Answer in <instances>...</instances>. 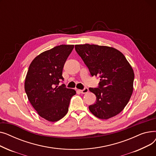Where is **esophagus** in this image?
Masks as SVG:
<instances>
[{"label": "esophagus", "mask_w": 156, "mask_h": 156, "mask_svg": "<svg viewBox=\"0 0 156 156\" xmlns=\"http://www.w3.org/2000/svg\"><path fill=\"white\" fill-rule=\"evenodd\" d=\"M80 92L81 94H87L88 92V88H85L83 90H80Z\"/></svg>", "instance_id": "34e87169"}]
</instances>
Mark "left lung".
Returning a JSON list of instances; mask_svg holds the SVG:
<instances>
[{
	"label": "left lung",
	"instance_id": "obj_1",
	"mask_svg": "<svg viewBox=\"0 0 156 156\" xmlns=\"http://www.w3.org/2000/svg\"><path fill=\"white\" fill-rule=\"evenodd\" d=\"M75 50L91 75L100 78L99 88H90L97 101L88 108L102 119L124 109L133 90L134 72L125 55L116 48L97 45H75Z\"/></svg>",
	"mask_w": 156,
	"mask_h": 156
}]
</instances>
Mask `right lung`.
<instances>
[{
	"label": "right lung",
	"mask_w": 156,
	"mask_h": 156,
	"mask_svg": "<svg viewBox=\"0 0 156 156\" xmlns=\"http://www.w3.org/2000/svg\"><path fill=\"white\" fill-rule=\"evenodd\" d=\"M74 45H61L37 55L27 72L24 90L31 105L38 115L55 122L68 111L71 98L76 94L73 89L59 86L64 63Z\"/></svg>",
	"instance_id": "obj_1"
}]
</instances>
